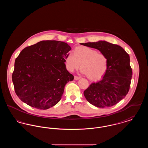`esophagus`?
<instances>
[{
    "label": "esophagus",
    "instance_id": "obj_1",
    "mask_svg": "<svg viewBox=\"0 0 148 148\" xmlns=\"http://www.w3.org/2000/svg\"><path fill=\"white\" fill-rule=\"evenodd\" d=\"M79 79H80V77H77V76H74V80H79Z\"/></svg>",
    "mask_w": 148,
    "mask_h": 148
}]
</instances>
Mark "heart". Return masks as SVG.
<instances>
[{
	"label": "heart",
	"instance_id": "1",
	"mask_svg": "<svg viewBox=\"0 0 148 148\" xmlns=\"http://www.w3.org/2000/svg\"><path fill=\"white\" fill-rule=\"evenodd\" d=\"M68 54L65 59L66 69L70 71L77 69L90 80H98L103 77L108 68V59L106 55L98 53L91 48L80 46Z\"/></svg>",
	"mask_w": 148,
	"mask_h": 148
}]
</instances>
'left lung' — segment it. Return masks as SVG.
<instances>
[{
  "mask_svg": "<svg viewBox=\"0 0 148 148\" xmlns=\"http://www.w3.org/2000/svg\"><path fill=\"white\" fill-rule=\"evenodd\" d=\"M98 49L108 59V68L102 79L92 83L84 92L87 101L98 108L114 106L129 92L132 77L130 56L119 45L104 40L81 43Z\"/></svg>",
  "mask_w": 148,
  "mask_h": 148,
  "instance_id": "left-lung-1",
  "label": "left lung"
}]
</instances>
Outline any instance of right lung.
I'll return each mask as SVG.
<instances>
[{
	"label": "right lung",
	"mask_w": 148,
	"mask_h": 148,
	"mask_svg": "<svg viewBox=\"0 0 148 148\" xmlns=\"http://www.w3.org/2000/svg\"><path fill=\"white\" fill-rule=\"evenodd\" d=\"M71 49L66 42L42 40L21 51L15 61L12 81L23 102L45 110L60 100L65 85L74 79L65 64Z\"/></svg>",
	"instance_id": "1"
}]
</instances>
